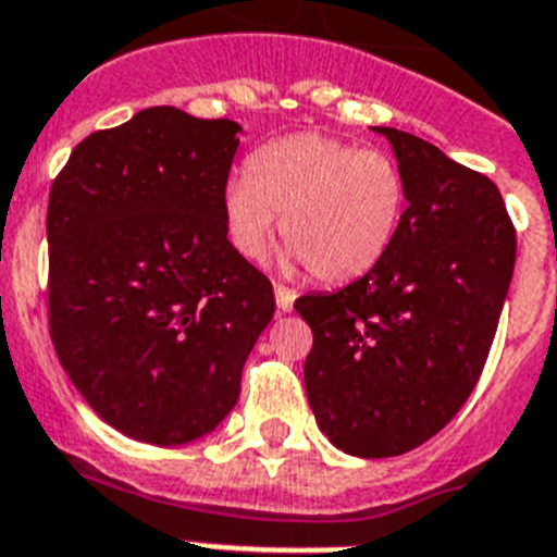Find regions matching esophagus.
<instances>
[{"label":"esophagus","mask_w":557,"mask_h":557,"mask_svg":"<svg viewBox=\"0 0 557 557\" xmlns=\"http://www.w3.org/2000/svg\"><path fill=\"white\" fill-rule=\"evenodd\" d=\"M274 299H277V308L283 310V313H288L290 308H294V299H297V294L290 288H285V285L274 283Z\"/></svg>","instance_id":"esophagus-1"}]
</instances>
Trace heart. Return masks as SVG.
<instances>
[{
	"mask_svg": "<svg viewBox=\"0 0 557 557\" xmlns=\"http://www.w3.org/2000/svg\"><path fill=\"white\" fill-rule=\"evenodd\" d=\"M224 222L244 258H263L280 219L288 260L319 283L366 277L394 247L405 177L394 158L324 133H297L258 149L247 177L224 188Z\"/></svg>",
	"mask_w": 557,
	"mask_h": 557,
	"instance_id": "heart-1",
	"label": "heart"
}]
</instances>
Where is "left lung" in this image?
I'll use <instances>...</instances> for the list:
<instances>
[{"instance_id": "left-lung-1", "label": "left lung", "mask_w": 557, "mask_h": 557, "mask_svg": "<svg viewBox=\"0 0 557 557\" xmlns=\"http://www.w3.org/2000/svg\"><path fill=\"white\" fill-rule=\"evenodd\" d=\"M374 129L405 177L394 247L366 277L294 302L313 330L315 422L358 458L410 453L453 422L483 374L516 263L497 185L416 135Z\"/></svg>"}]
</instances>
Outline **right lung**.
Wrapping results in <instances>:
<instances>
[{
  "label": "right lung",
  "mask_w": 557,
  "mask_h": 557,
  "mask_svg": "<svg viewBox=\"0 0 557 557\" xmlns=\"http://www.w3.org/2000/svg\"><path fill=\"white\" fill-rule=\"evenodd\" d=\"M242 127L147 108L74 147L49 191V335L110 428L158 447L210 433L274 315L263 272L227 242Z\"/></svg>",
  "instance_id": "add662e5"
}]
</instances>
